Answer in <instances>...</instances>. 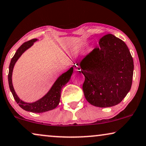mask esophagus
Returning <instances> with one entry per match:
<instances>
[{"instance_id":"esophagus-1","label":"esophagus","mask_w":146,"mask_h":146,"mask_svg":"<svg viewBox=\"0 0 146 146\" xmlns=\"http://www.w3.org/2000/svg\"><path fill=\"white\" fill-rule=\"evenodd\" d=\"M74 70H75V71H81V68H80V67H79V66L75 65V66H74Z\"/></svg>"}]
</instances>
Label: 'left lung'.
<instances>
[{"mask_svg": "<svg viewBox=\"0 0 146 146\" xmlns=\"http://www.w3.org/2000/svg\"><path fill=\"white\" fill-rule=\"evenodd\" d=\"M99 44L77 65L85 76L83 91L87 102L109 108L119 104L131 89L133 61L125 42L111 34L101 38Z\"/></svg>", "mask_w": 146, "mask_h": 146, "instance_id": "1", "label": "left lung"}]
</instances>
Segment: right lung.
<instances>
[{
    "label": "right lung",
    "mask_w": 146,
    "mask_h": 146,
    "mask_svg": "<svg viewBox=\"0 0 146 146\" xmlns=\"http://www.w3.org/2000/svg\"><path fill=\"white\" fill-rule=\"evenodd\" d=\"M36 40H37L36 38L29 40V41L23 43L17 49L15 55L13 56L12 59H11V63H10L8 80H9L10 89H11V93H12L13 96L14 97V99L21 108L25 111H27L33 113H43L50 110H53V109L57 108L58 105H59L60 102V98H61V89L63 86H65L69 82L70 79H71V77L73 72V67H71L67 71L60 75L47 93L45 96L42 97V98H40V100L33 103L23 102L17 96L14 89V87H13L12 82L13 68H14V66L17 60L22 55V54L24 53L25 50L30 48Z\"/></svg>",
    "instance_id": "add662e5"
}]
</instances>
